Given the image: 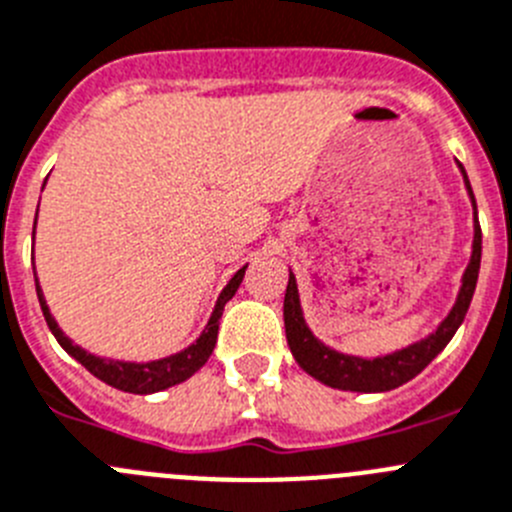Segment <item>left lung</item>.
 <instances>
[{"label": "left lung", "instance_id": "left-lung-1", "mask_svg": "<svg viewBox=\"0 0 512 512\" xmlns=\"http://www.w3.org/2000/svg\"><path fill=\"white\" fill-rule=\"evenodd\" d=\"M459 168H462V163H459ZM462 176L464 183H467L469 199H472L474 206L472 260H469L467 270H464L462 288H459L454 308H451L449 316L441 321L439 329L431 336H426V339H421V342L375 359L352 357V354H342L336 352V349H329L326 344H321L306 326V319H303L301 311V298H298L296 275H288V288H285L283 301L285 339H288V347L290 352H293V357H296V362L308 372V375L316 377V380L324 382V385H329V388L354 390V393H385V390L400 388L403 382L413 380V377H416L418 372H421L423 367L451 342V336L457 334V329L462 326L464 316H467L469 311L474 288H477V275H480L482 260V229L480 219H477V201H474L472 186H469V178L467 173H464V168Z\"/></svg>", "mask_w": 512, "mask_h": 512}]
</instances>
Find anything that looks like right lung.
Here are the masks:
<instances>
[{"label": "right lung", "mask_w": 512, "mask_h": 512, "mask_svg": "<svg viewBox=\"0 0 512 512\" xmlns=\"http://www.w3.org/2000/svg\"><path fill=\"white\" fill-rule=\"evenodd\" d=\"M35 222H38V219H35ZM32 239H35V227H32ZM32 270H35V267H32ZM245 270L247 265L242 267V270H237L234 278L229 280L227 288H224L222 296H219V301H216L209 324H206V329L201 331V336L191 344V347L183 349V352L178 354H170V357L153 359V362H142V365L140 362H119V359L96 357V354L86 352V349H81L78 344H73L71 339L63 334L61 326L55 324L53 313H50L48 303H45L38 280H35V290H38V301H40V308H43L45 321H48V329L53 331L58 344H61L73 359H78V362H81L91 375L99 377V380L107 382V385H112V388L124 390V393L150 395V393H160V390L165 388H173V385H178V382L188 380L193 372H199L201 367L206 365V359H209L211 352H214L216 334H219V319H222L224 306H227L229 298L237 293L239 283H242V278H245Z\"/></svg>", "instance_id": "obj_1"}]
</instances>
